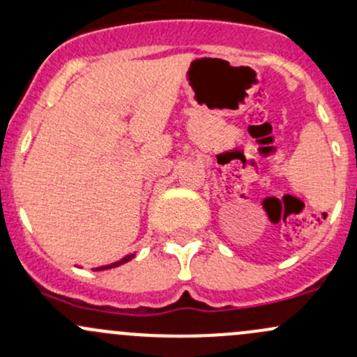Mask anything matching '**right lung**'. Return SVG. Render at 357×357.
I'll return each instance as SVG.
<instances>
[{"label":"right lung","mask_w":357,"mask_h":357,"mask_svg":"<svg viewBox=\"0 0 357 357\" xmlns=\"http://www.w3.org/2000/svg\"><path fill=\"white\" fill-rule=\"evenodd\" d=\"M131 258H133V255H128V257H125V258H123V260L116 261V264L106 265V267H99V268H96V270H107V268H114V267H119V265H123V264H126V261H130Z\"/></svg>","instance_id":"1"}]
</instances>
